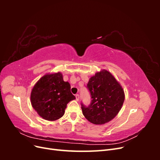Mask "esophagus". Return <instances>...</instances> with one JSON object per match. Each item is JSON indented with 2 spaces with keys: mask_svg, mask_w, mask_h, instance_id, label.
Instances as JSON below:
<instances>
[{
  "mask_svg": "<svg viewBox=\"0 0 160 160\" xmlns=\"http://www.w3.org/2000/svg\"><path fill=\"white\" fill-rule=\"evenodd\" d=\"M75 98H76V100L77 101H79V94H77V95H75Z\"/></svg>",
  "mask_w": 160,
  "mask_h": 160,
  "instance_id": "obj_1",
  "label": "esophagus"
}]
</instances>
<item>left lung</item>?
Segmentation results:
<instances>
[{"label": "left lung", "instance_id": "left-lung-1", "mask_svg": "<svg viewBox=\"0 0 160 160\" xmlns=\"http://www.w3.org/2000/svg\"><path fill=\"white\" fill-rule=\"evenodd\" d=\"M88 88L92 100L88 108L81 104L85 118L95 125L108 123L123 104L125 93L122 85L109 71L102 69L89 79Z\"/></svg>", "mask_w": 160, "mask_h": 160}]
</instances>
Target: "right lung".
<instances>
[{
  "label": "right lung",
  "mask_w": 160,
  "mask_h": 160,
  "mask_svg": "<svg viewBox=\"0 0 160 160\" xmlns=\"http://www.w3.org/2000/svg\"><path fill=\"white\" fill-rule=\"evenodd\" d=\"M75 99L69 83L63 81L61 72L43 75L31 93L34 109L40 117L51 122L62 117L67 103Z\"/></svg>",
  "instance_id": "add662e5"
}]
</instances>
